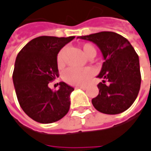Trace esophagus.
Wrapping results in <instances>:
<instances>
[{
  "instance_id": "34e87169",
  "label": "esophagus",
  "mask_w": 151,
  "mask_h": 151,
  "mask_svg": "<svg viewBox=\"0 0 151 151\" xmlns=\"http://www.w3.org/2000/svg\"><path fill=\"white\" fill-rule=\"evenodd\" d=\"M76 88H80V89H83V90L86 89V86H77Z\"/></svg>"
}]
</instances>
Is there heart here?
Returning <instances> with one entry per match:
<instances>
[{"instance_id":"obj_1","label":"heart","mask_w":151,"mask_h":151,"mask_svg":"<svg viewBox=\"0 0 151 151\" xmlns=\"http://www.w3.org/2000/svg\"><path fill=\"white\" fill-rule=\"evenodd\" d=\"M81 50L86 57L93 58L96 55V49L89 43L83 44L81 46ZM65 48H62L57 55V64L60 67H62L65 64ZM93 75V71L90 67H86L82 69H78L75 67H69L64 73L62 78L63 79L73 86H82L86 84L91 76Z\"/></svg>"}]
</instances>
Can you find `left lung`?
Masks as SVG:
<instances>
[{
	"mask_svg": "<svg viewBox=\"0 0 151 151\" xmlns=\"http://www.w3.org/2000/svg\"><path fill=\"white\" fill-rule=\"evenodd\" d=\"M92 41L100 48L104 62L98 76L99 95L91 103L104 114L125 111L136 100L141 86L139 59L127 39L114 32H99L78 37Z\"/></svg>",
	"mask_w": 151,
	"mask_h": 151,
	"instance_id": "left-lung-1",
	"label": "left lung"
}]
</instances>
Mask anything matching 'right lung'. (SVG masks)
Segmentation results:
<instances>
[{
    "label": "right lung",
    "mask_w": 151,
    "mask_h": 151,
    "mask_svg": "<svg viewBox=\"0 0 151 151\" xmlns=\"http://www.w3.org/2000/svg\"><path fill=\"white\" fill-rule=\"evenodd\" d=\"M75 37L40 36L29 41L16 57L13 81L18 102L24 112L40 124H51L66 115L73 87L60 83L52 91L48 84L59 77L57 55Z\"/></svg>",
    "instance_id": "right-lung-1"
}]
</instances>
